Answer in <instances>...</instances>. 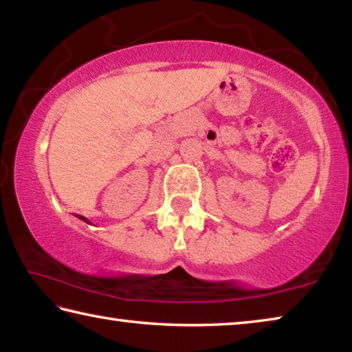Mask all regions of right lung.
Masks as SVG:
<instances>
[{
  "mask_svg": "<svg viewBox=\"0 0 352 352\" xmlns=\"http://www.w3.org/2000/svg\"><path fill=\"white\" fill-rule=\"evenodd\" d=\"M77 217H79V219H82L83 220V222H87V223H90V220H88L87 217H83V216H77Z\"/></svg>",
  "mask_w": 352,
  "mask_h": 352,
  "instance_id": "right-lung-1",
  "label": "right lung"
}]
</instances>
